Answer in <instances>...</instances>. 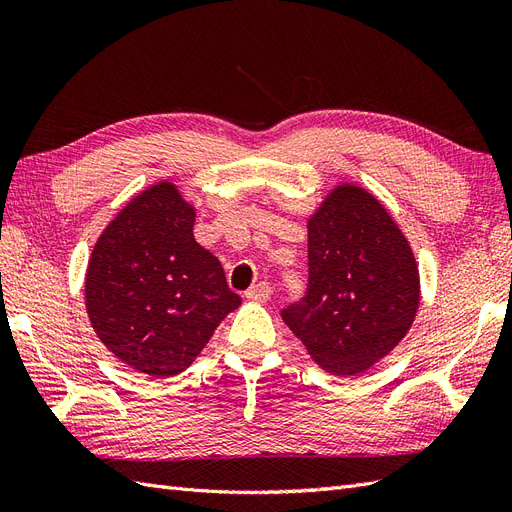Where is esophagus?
<instances>
[{
	"instance_id": "esophagus-1",
	"label": "esophagus",
	"mask_w": 512,
	"mask_h": 512,
	"mask_svg": "<svg viewBox=\"0 0 512 512\" xmlns=\"http://www.w3.org/2000/svg\"><path fill=\"white\" fill-rule=\"evenodd\" d=\"M271 292H273V288L269 282H258L245 292V297L250 301H256V303H267L271 299Z\"/></svg>"
}]
</instances>
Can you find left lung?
Instances as JSON below:
<instances>
[{"mask_svg":"<svg viewBox=\"0 0 512 512\" xmlns=\"http://www.w3.org/2000/svg\"><path fill=\"white\" fill-rule=\"evenodd\" d=\"M307 230V288L282 318L320 367L361 374L410 329L416 260L391 215L354 185L335 188Z\"/></svg>","mask_w":512,"mask_h":512,"instance_id":"obj_1","label":"left lung"}]
</instances>
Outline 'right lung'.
Returning <instances> with one entry per match:
<instances>
[{"mask_svg": "<svg viewBox=\"0 0 512 512\" xmlns=\"http://www.w3.org/2000/svg\"><path fill=\"white\" fill-rule=\"evenodd\" d=\"M192 228L194 209L164 181L130 200L89 260L85 303L98 337L153 378L188 367L241 305Z\"/></svg>", "mask_w": 512, "mask_h": 512, "instance_id": "add662e5", "label": "right lung"}]
</instances>
